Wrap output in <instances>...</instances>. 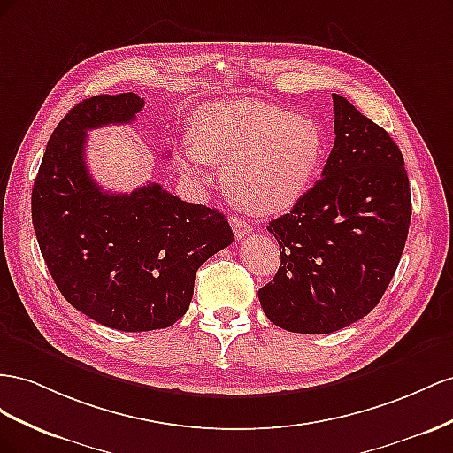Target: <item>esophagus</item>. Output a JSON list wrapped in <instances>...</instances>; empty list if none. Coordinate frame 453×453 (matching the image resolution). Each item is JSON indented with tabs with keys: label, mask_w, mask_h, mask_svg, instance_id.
Here are the masks:
<instances>
[{
	"label": "esophagus",
	"mask_w": 453,
	"mask_h": 453,
	"mask_svg": "<svg viewBox=\"0 0 453 453\" xmlns=\"http://www.w3.org/2000/svg\"><path fill=\"white\" fill-rule=\"evenodd\" d=\"M229 226L234 229L237 241L252 234V226L249 222H244V219H241L239 216H229Z\"/></svg>",
	"instance_id": "1"
}]
</instances>
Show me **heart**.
Instances as JSON below:
<instances>
[{"label": "heart", "instance_id": "b5f03b06", "mask_svg": "<svg viewBox=\"0 0 453 453\" xmlns=\"http://www.w3.org/2000/svg\"><path fill=\"white\" fill-rule=\"evenodd\" d=\"M325 151V131L309 115L257 100H231L197 113L193 131L176 148V161L197 180L224 165L227 197L254 216H273L292 209L313 188Z\"/></svg>", "mask_w": 453, "mask_h": 453}]
</instances>
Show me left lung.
<instances>
[{"mask_svg":"<svg viewBox=\"0 0 453 453\" xmlns=\"http://www.w3.org/2000/svg\"><path fill=\"white\" fill-rule=\"evenodd\" d=\"M322 180L267 231L280 267L257 290L267 319L288 332L330 334L368 315L398 267L411 218L404 157L385 128L340 95Z\"/></svg>","mask_w":453,"mask_h":453,"instance_id":"obj_1","label":"left lung"}]
</instances>
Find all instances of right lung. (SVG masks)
<instances>
[{
	"label": "right lung",
	"mask_w": 453,
	"mask_h": 453,
	"mask_svg": "<svg viewBox=\"0 0 453 453\" xmlns=\"http://www.w3.org/2000/svg\"><path fill=\"white\" fill-rule=\"evenodd\" d=\"M144 100L98 95L50 134L32 189L37 242L64 298L108 328L148 332L188 311L197 269L234 242L222 212L146 184L108 193L85 163L87 131L134 121Z\"/></svg>",
	"instance_id": "obj_1"
}]
</instances>
